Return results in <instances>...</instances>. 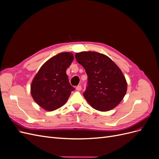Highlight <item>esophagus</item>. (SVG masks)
I'll return each instance as SVG.
<instances>
[{
  "instance_id": "esophagus-1",
  "label": "esophagus",
  "mask_w": 159,
  "mask_h": 159,
  "mask_svg": "<svg viewBox=\"0 0 159 159\" xmlns=\"http://www.w3.org/2000/svg\"><path fill=\"white\" fill-rule=\"evenodd\" d=\"M75 89H76L77 91H81V85H78L75 88Z\"/></svg>"
}]
</instances>
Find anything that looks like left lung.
Wrapping results in <instances>:
<instances>
[{"instance_id":"8db88e82","label":"left lung","mask_w":159,"mask_h":159,"mask_svg":"<svg viewBox=\"0 0 159 159\" xmlns=\"http://www.w3.org/2000/svg\"><path fill=\"white\" fill-rule=\"evenodd\" d=\"M88 75L84 96L91 107L107 111L117 106L125 95L127 84L121 70L109 57L95 52L75 54Z\"/></svg>"}]
</instances>
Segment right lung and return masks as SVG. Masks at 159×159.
I'll list each match as a JSON object with an SVG mask.
<instances>
[{"mask_svg": "<svg viewBox=\"0 0 159 159\" xmlns=\"http://www.w3.org/2000/svg\"><path fill=\"white\" fill-rule=\"evenodd\" d=\"M73 60L71 53H60L46 61L34 78L31 95L42 108L52 111L61 107L75 89L66 74V70Z\"/></svg>", "mask_w": 159, "mask_h": 159, "instance_id": "add662e5", "label": "right lung"}]
</instances>
